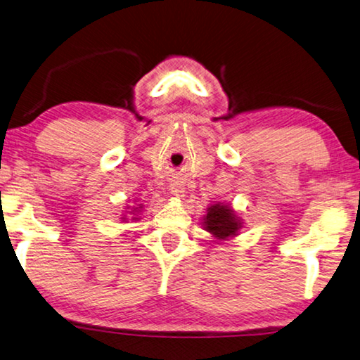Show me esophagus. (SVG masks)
Segmentation results:
<instances>
[{
	"mask_svg": "<svg viewBox=\"0 0 360 360\" xmlns=\"http://www.w3.org/2000/svg\"><path fill=\"white\" fill-rule=\"evenodd\" d=\"M170 194L175 198H184L185 196V188L180 184H172L170 185Z\"/></svg>",
	"mask_w": 360,
	"mask_h": 360,
	"instance_id": "esophagus-1",
	"label": "esophagus"
}]
</instances>
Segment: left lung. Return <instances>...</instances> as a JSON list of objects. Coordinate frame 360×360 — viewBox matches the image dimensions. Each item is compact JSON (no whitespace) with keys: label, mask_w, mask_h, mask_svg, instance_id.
Returning a JSON list of instances; mask_svg holds the SVG:
<instances>
[{"label":"left lung","mask_w":360,"mask_h":360,"mask_svg":"<svg viewBox=\"0 0 360 360\" xmlns=\"http://www.w3.org/2000/svg\"><path fill=\"white\" fill-rule=\"evenodd\" d=\"M204 228L215 239L225 240L238 234L240 228V220L236 217V212L229 205L214 204L207 209V215L204 217Z\"/></svg>","instance_id":"obj_1"}]
</instances>
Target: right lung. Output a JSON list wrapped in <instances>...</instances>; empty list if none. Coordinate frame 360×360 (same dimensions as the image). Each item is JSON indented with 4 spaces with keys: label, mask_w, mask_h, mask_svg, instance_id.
Returning a JSON list of instances; mask_svg holds the SVG:
<instances>
[{
    "label": "right lung",
    "mask_w": 360,
    "mask_h": 360,
    "mask_svg": "<svg viewBox=\"0 0 360 360\" xmlns=\"http://www.w3.org/2000/svg\"><path fill=\"white\" fill-rule=\"evenodd\" d=\"M140 207H141V205H140ZM140 207H135V209H134V212H135V210H137V209H140ZM134 220H137V219H134Z\"/></svg>",
    "instance_id": "obj_1"
}]
</instances>
